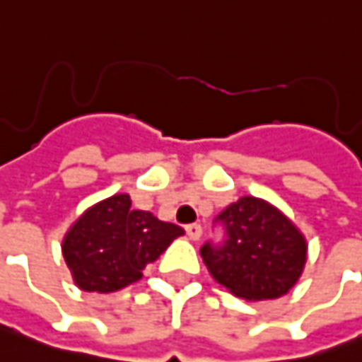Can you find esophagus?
<instances>
[{
	"label": "esophagus",
	"mask_w": 362,
	"mask_h": 362,
	"mask_svg": "<svg viewBox=\"0 0 362 362\" xmlns=\"http://www.w3.org/2000/svg\"><path fill=\"white\" fill-rule=\"evenodd\" d=\"M185 231H187V235L191 238V240H199L202 238V233H203V228L199 226V223H189L187 228H185Z\"/></svg>",
	"instance_id": "obj_1"
}]
</instances>
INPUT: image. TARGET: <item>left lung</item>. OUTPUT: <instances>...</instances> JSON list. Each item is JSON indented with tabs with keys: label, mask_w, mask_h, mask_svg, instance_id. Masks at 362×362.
<instances>
[{
	"label": "left lung",
	"mask_w": 362,
	"mask_h": 362,
	"mask_svg": "<svg viewBox=\"0 0 362 362\" xmlns=\"http://www.w3.org/2000/svg\"><path fill=\"white\" fill-rule=\"evenodd\" d=\"M214 223L219 242H205L202 257L209 274L231 294L245 300L284 296L296 284L306 262V242L294 223L270 203L242 197Z\"/></svg>",
	"instance_id": "8db88e82"
}]
</instances>
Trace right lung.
Segmentation results:
<instances>
[{
    "instance_id": "add662e5",
    "label": "right lung",
    "mask_w": 362,
    "mask_h": 362,
    "mask_svg": "<svg viewBox=\"0 0 362 362\" xmlns=\"http://www.w3.org/2000/svg\"><path fill=\"white\" fill-rule=\"evenodd\" d=\"M183 228L160 221L151 211L132 209L129 195L96 203L64 238V259L82 290L115 292L141 280Z\"/></svg>"
}]
</instances>
